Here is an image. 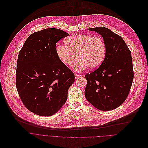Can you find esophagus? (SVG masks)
I'll return each instance as SVG.
<instances>
[{
  "label": "esophagus",
  "mask_w": 148,
  "mask_h": 148,
  "mask_svg": "<svg viewBox=\"0 0 148 148\" xmlns=\"http://www.w3.org/2000/svg\"><path fill=\"white\" fill-rule=\"evenodd\" d=\"M75 78H76V79H79V78L82 77V75H78V74H75Z\"/></svg>",
  "instance_id": "34e87169"
}]
</instances>
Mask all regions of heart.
Returning a JSON list of instances; mask_svg holds the SVG:
<instances>
[{
  "label": "heart",
  "mask_w": 148,
  "mask_h": 148,
  "mask_svg": "<svg viewBox=\"0 0 148 148\" xmlns=\"http://www.w3.org/2000/svg\"><path fill=\"white\" fill-rule=\"evenodd\" d=\"M64 43L65 45L56 47V55L62 64L71 66V53H77L78 60L74 65L77 72L84 71L88 67L91 69L99 67L105 58L106 47L100 37L74 34L65 38Z\"/></svg>",
  "instance_id": "1"
}]
</instances>
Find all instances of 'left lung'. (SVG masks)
Wrapping results in <instances>:
<instances>
[{"mask_svg": "<svg viewBox=\"0 0 148 148\" xmlns=\"http://www.w3.org/2000/svg\"><path fill=\"white\" fill-rule=\"evenodd\" d=\"M88 29L103 37L106 52L101 65L85 75V97L100 110H112L121 106L129 95L134 79L131 52L123 38L110 29Z\"/></svg>", "mask_w": 148, "mask_h": 148, "instance_id": "1", "label": "left lung"}]
</instances>
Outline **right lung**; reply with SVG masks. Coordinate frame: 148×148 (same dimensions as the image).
<instances>
[{
  "label": "right lung",
  "instance_id": "1",
  "mask_svg": "<svg viewBox=\"0 0 148 148\" xmlns=\"http://www.w3.org/2000/svg\"><path fill=\"white\" fill-rule=\"evenodd\" d=\"M68 36L60 29H44L29 36L19 52L16 88L25 107L37 115L49 116L60 110L75 81L55 51L56 44Z\"/></svg>",
  "mask_w": 148,
  "mask_h": 148
}]
</instances>
